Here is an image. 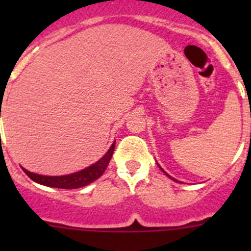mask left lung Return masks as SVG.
Segmentation results:
<instances>
[{"label": "left lung", "mask_w": 251, "mask_h": 251, "mask_svg": "<svg viewBox=\"0 0 251 251\" xmlns=\"http://www.w3.org/2000/svg\"><path fill=\"white\" fill-rule=\"evenodd\" d=\"M158 166H159V165H158ZM159 168H160V166H159ZM160 169H161V168H160ZM161 171H163V173H164V174H165V175H166V176H169V175H168V174H166V173H165V171H164V170H163V169H161ZM169 177H170V178H171V179H174V181H176V179H175V178H173V177H171V176H169ZM176 182H177V181H176Z\"/></svg>", "instance_id": "8db88e82"}]
</instances>
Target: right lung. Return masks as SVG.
Segmentation results:
<instances>
[{
    "label": "right lung",
    "mask_w": 251,
    "mask_h": 251,
    "mask_svg": "<svg viewBox=\"0 0 251 251\" xmlns=\"http://www.w3.org/2000/svg\"><path fill=\"white\" fill-rule=\"evenodd\" d=\"M114 149H115V141L108 149L107 153L102 156L98 161L90 165L83 170L77 171V173L63 175V176H46V175H39L27 171L26 169L22 168L23 171L30 177L36 183L42 184V186L53 187V188H62V189H75L85 187L87 184L92 183L96 179L100 178L104 174L108 164H109L111 156H113Z\"/></svg>",
    "instance_id": "add662e5"
}]
</instances>
